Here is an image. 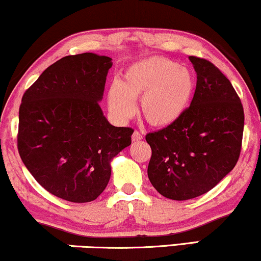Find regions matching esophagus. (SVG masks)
I'll return each instance as SVG.
<instances>
[{
    "label": "esophagus",
    "mask_w": 261,
    "mask_h": 261,
    "mask_svg": "<svg viewBox=\"0 0 261 261\" xmlns=\"http://www.w3.org/2000/svg\"><path fill=\"white\" fill-rule=\"evenodd\" d=\"M142 138H144V137H142V134L138 130H135L133 135H132V140H133V141H140V140H142Z\"/></svg>",
    "instance_id": "esophagus-1"
}]
</instances>
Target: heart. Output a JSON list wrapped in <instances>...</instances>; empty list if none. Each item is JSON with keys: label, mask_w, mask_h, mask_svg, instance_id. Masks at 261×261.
I'll use <instances>...</instances> for the list:
<instances>
[{"label": "heart", "mask_w": 261, "mask_h": 261, "mask_svg": "<svg viewBox=\"0 0 261 261\" xmlns=\"http://www.w3.org/2000/svg\"><path fill=\"white\" fill-rule=\"evenodd\" d=\"M196 88L195 78L173 60L151 57L132 64L122 81H113L107 92L110 113L126 122L137 112L135 99L141 98V114L152 126L166 127L184 115Z\"/></svg>", "instance_id": "obj_1"}]
</instances>
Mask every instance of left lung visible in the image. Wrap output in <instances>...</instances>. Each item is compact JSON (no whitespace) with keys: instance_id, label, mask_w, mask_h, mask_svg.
<instances>
[{"instance_id":"obj_1","label":"left lung","mask_w":261,"mask_h":261,"mask_svg":"<svg viewBox=\"0 0 261 261\" xmlns=\"http://www.w3.org/2000/svg\"><path fill=\"white\" fill-rule=\"evenodd\" d=\"M197 73L191 105L177 122L148 133L147 174L164 197L185 201L220 183L237 165L244 108L229 80L209 60L189 57Z\"/></svg>"}]
</instances>
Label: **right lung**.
<instances>
[{"label": "right lung", "instance_id": "obj_1", "mask_svg": "<svg viewBox=\"0 0 261 261\" xmlns=\"http://www.w3.org/2000/svg\"><path fill=\"white\" fill-rule=\"evenodd\" d=\"M112 58L66 56L27 89L19 110L17 149L24 166L49 194L91 202L110 179V162L132 144L134 129L112 126L103 97Z\"/></svg>", "mask_w": 261, "mask_h": 261}]
</instances>
